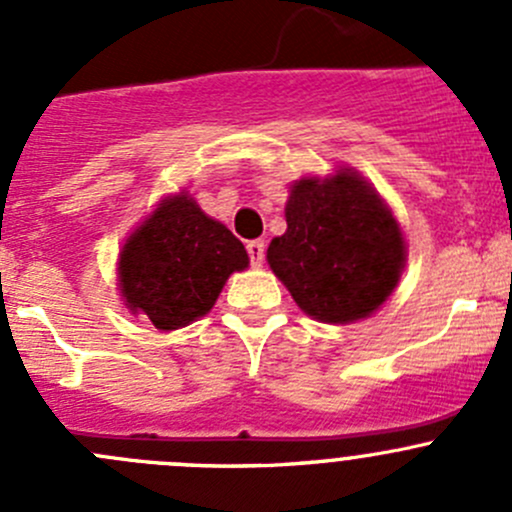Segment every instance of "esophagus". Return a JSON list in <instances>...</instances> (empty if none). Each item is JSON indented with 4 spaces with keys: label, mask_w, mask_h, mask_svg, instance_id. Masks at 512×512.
<instances>
[{
    "label": "esophagus",
    "mask_w": 512,
    "mask_h": 512,
    "mask_svg": "<svg viewBox=\"0 0 512 512\" xmlns=\"http://www.w3.org/2000/svg\"><path fill=\"white\" fill-rule=\"evenodd\" d=\"M247 255H250V265L260 267L262 260H265V242L252 240L247 242Z\"/></svg>",
    "instance_id": "obj_1"
}]
</instances>
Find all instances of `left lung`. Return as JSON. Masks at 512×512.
<instances>
[{
    "label": "left lung",
    "mask_w": 512,
    "mask_h": 512,
    "mask_svg": "<svg viewBox=\"0 0 512 512\" xmlns=\"http://www.w3.org/2000/svg\"><path fill=\"white\" fill-rule=\"evenodd\" d=\"M287 232L267 262L302 312L327 324L374 314L399 285L406 242L389 205L352 168L294 180Z\"/></svg>",
    "instance_id": "obj_1"
}]
</instances>
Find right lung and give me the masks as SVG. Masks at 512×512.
I'll use <instances>...</instances> for the list:
<instances>
[{"mask_svg":"<svg viewBox=\"0 0 512 512\" xmlns=\"http://www.w3.org/2000/svg\"><path fill=\"white\" fill-rule=\"evenodd\" d=\"M250 265L245 245L188 193L160 200L118 257L121 297L170 332L213 309L227 277Z\"/></svg>","mask_w":512,"mask_h":512,"instance_id":"add662e5","label":"right lung"}]
</instances>
